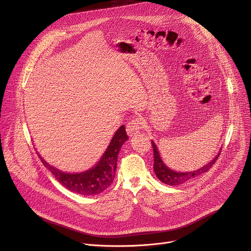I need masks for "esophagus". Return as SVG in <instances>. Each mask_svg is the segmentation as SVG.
<instances>
[{
	"mask_svg": "<svg viewBox=\"0 0 251 251\" xmlns=\"http://www.w3.org/2000/svg\"><path fill=\"white\" fill-rule=\"evenodd\" d=\"M143 126L142 120L139 118H135V119H132L131 121L128 122V124L126 125V131H127V134L129 136H133L136 133H138L141 128Z\"/></svg>",
	"mask_w": 251,
	"mask_h": 251,
	"instance_id": "obj_1",
	"label": "esophagus"
}]
</instances>
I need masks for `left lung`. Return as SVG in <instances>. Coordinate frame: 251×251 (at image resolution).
<instances>
[{
	"mask_svg": "<svg viewBox=\"0 0 251 251\" xmlns=\"http://www.w3.org/2000/svg\"><path fill=\"white\" fill-rule=\"evenodd\" d=\"M152 143V148H153V157H154V163H153V170L155 172V175L157 176V178L166 183V185H170V186H177V185H182V183H185L197 176H199L200 175H202L204 173H207L212 166L213 164L216 162V160L218 159L220 153H221V149L220 151L217 154V156L215 158L212 159V161H210L209 163H207L203 168L199 169L197 171L194 172H188V173H178V172H175L172 169H169V166H166L160 155H159V151L158 149L155 145V143L153 141H151Z\"/></svg>",
	"mask_w": 251,
	"mask_h": 251,
	"instance_id": "1",
	"label": "left lung"
}]
</instances>
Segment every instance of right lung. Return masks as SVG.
<instances>
[{
	"mask_svg": "<svg viewBox=\"0 0 251 251\" xmlns=\"http://www.w3.org/2000/svg\"><path fill=\"white\" fill-rule=\"evenodd\" d=\"M128 136L125 126L122 125L114 134L105 153L93 169L79 174H66L48 164L38 154L40 160L46 169L49 170L58 182L71 192L82 196L99 195L107 190L114 180L117 169V159L120 148Z\"/></svg>",
	"mask_w": 251,
	"mask_h": 251,
	"instance_id": "add662e5",
	"label": "right lung"
}]
</instances>
